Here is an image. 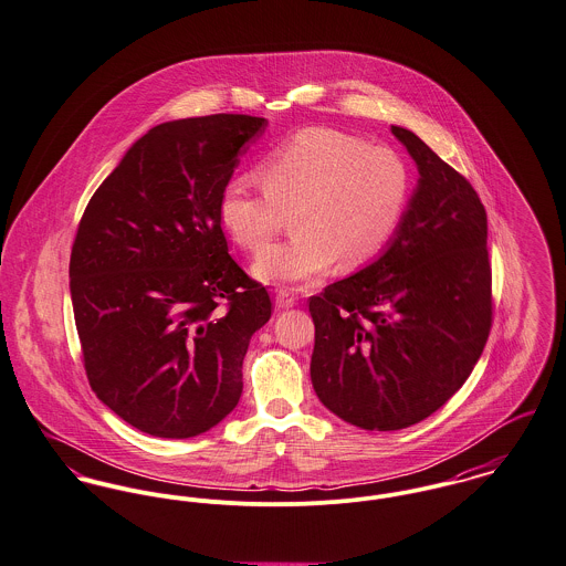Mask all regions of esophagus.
Wrapping results in <instances>:
<instances>
[{
    "instance_id": "34e87169",
    "label": "esophagus",
    "mask_w": 566,
    "mask_h": 566,
    "mask_svg": "<svg viewBox=\"0 0 566 566\" xmlns=\"http://www.w3.org/2000/svg\"><path fill=\"white\" fill-rule=\"evenodd\" d=\"M294 305H296L294 294H290V292H285V290H281V292L276 294V298H274V307L279 308V311H283V308H292Z\"/></svg>"
}]
</instances>
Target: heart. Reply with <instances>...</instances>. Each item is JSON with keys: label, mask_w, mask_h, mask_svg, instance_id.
I'll return each instance as SVG.
<instances>
[{"label": "heart", "mask_w": 566, "mask_h": 566, "mask_svg": "<svg viewBox=\"0 0 566 566\" xmlns=\"http://www.w3.org/2000/svg\"><path fill=\"white\" fill-rule=\"evenodd\" d=\"M258 190L249 179L224 184L218 218L229 238L259 253L297 211V240L261 253L253 274L270 285H307L337 261L357 270L378 258L396 235L411 197L405 159L387 147L313 127L270 155Z\"/></svg>", "instance_id": "1"}]
</instances>
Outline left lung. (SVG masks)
Listing matches in <instances>:
<instances>
[{
	"instance_id": "1",
	"label": "left lung",
	"mask_w": 566,
	"mask_h": 566,
	"mask_svg": "<svg viewBox=\"0 0 566 566\" xmlns=\"http://www.w3.org/2000/svg\"><path fill=\"white\" fill-rule=\"evenodd\" d=\"M419 179L387 249L308 298L311 382L363 430H402L469 378L491 331L486 211L471 184L412 132L391 125Z\"/></svg>"
}]
</instances>
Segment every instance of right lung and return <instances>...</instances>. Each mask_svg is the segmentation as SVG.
<instances>
[{"label":"right lung","mask_w":566,"mask_h":566,"mask_svg":"<svg viewBox=\"0 0 566 566\" xmlns=\"http://www.w3.org/2000/svg\"><path fill=\"white\" fill-rule=\"evenodd\" d=\"M268 120H168L123 155L71 251L75 326L93 391L161 439L203 434L242 396V363L272 303L229 255L218 201Z\"/></svg>","instance_id":"right-lung-1"}]
</instances>
